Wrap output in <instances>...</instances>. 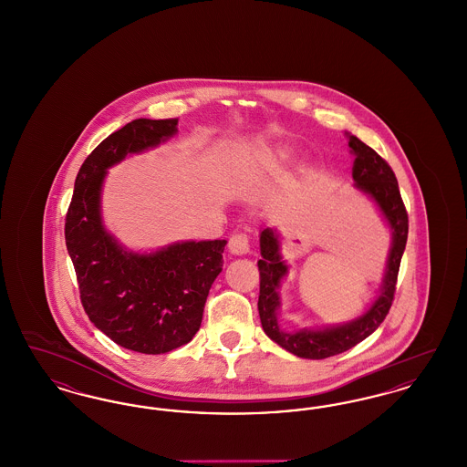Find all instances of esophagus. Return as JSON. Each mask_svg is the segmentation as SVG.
Wrapping results in <instances>:
<instances>
[{"label": "esophagus", "mask_w": 467, "mask_h": 467, "mask_svg": "<svg viewBox=\"0 0 467 467\" xmlns=\"http://www.w3.org/2000/svg\"><path fill=\"white\" fill-rule=\"evenodd\" d=\"M229 250L231 254L234 255H244L248 250H250V238L244 234V233H238V234H233L229 238Z\"/></svg>", "instance_id": "34e87169"}]
</instances>
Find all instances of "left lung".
Here are the masks:
<instances>
[{
    "label": "left lung",
    "mask_w": 467,
    "mask_h": 467,
    "mask_svg": "<svg viewBox=\"0 0 467 467\" xmlns=\"http://www.w3.org/2000/svg\"><path fill=\"white\" fill-rule=\"evenodd\" d=\"M350 149L356 156L352 177L356 180L357 189L369 194L377 201L383 217L392 227V248L387 261V271L383 278V285L379 290L377 301L371 308L356 320L333 326L326 329H299V331H287L282 329L278 324L276 311L280 310V282L287 275L289 267L284 263L280 255V240L276 231L263 229L261 231V261L257 263L261 285H259V317L265 333L285 348L294 356L303 358H327V357L343 354L356 347L369 334L375 333L378 326L385 320L387 313L392 306L396 284L400 275V259L408 240V212L400 198L398 178L394 175L392 168L383 157L362 143L357 136H350Z\"/></svg>",
    "instance_id": "1"
}]
</instances>
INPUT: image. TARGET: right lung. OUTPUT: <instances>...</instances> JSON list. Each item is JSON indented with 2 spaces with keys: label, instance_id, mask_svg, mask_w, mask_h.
I'll list each match as a JSON object with an SVG mask.
<instances>
[{
  "label": "right lung",
  "instance_id": "obj_1",
  "mask_svg": "<svg viewBox=\"0 0 467 467\" xmlns=\"http://www.w3.org/2000/svg\"><path fill=\"white\" fill-rule=\"evenodd\" d=\"M177 124L178 119H136L105 138L77 175L65 223L67 254L90 322L117 345L149 356L171 352L200 331L227 242L128 252L103 227L99 194L110 166L168 140Z\"/></svg>",
  "mask_w": 467,
  "mask_h": 467
}]
</instances>
